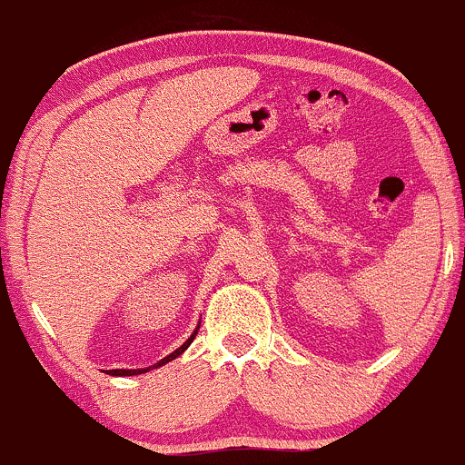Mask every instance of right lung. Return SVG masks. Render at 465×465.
Here are the masks:
<instances>
[{"label":"right lung","instance_id":"obj_1","mask_svg":"<svg viewBox=\"0 0 465 465\" xmlns=\"http://www.w3.org/2000/svg\"><path fill=\"white\" fill-rule=\"evenodd\" d=\"M194 334H197V331H194V332L191 334V339H188V341H186V343H183V346H182V348H177V351H174V352H171V354H168V357H163V359H162V361H159V363H157V366H163V363L173 361V359H174V357H179V354H182L183 351H186V348H188V346H191V343H193V339H194ZM148 371H151V368H143V371H113V374H122V377H126V374H128V377H131V374H142V372H148Z\"/></svg>","mask_w":465,"mask_h":465}]
</instances>
